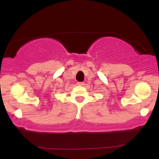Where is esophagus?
I'll return each instance as SVG.
<instances>
[{
  "label": "esophagus",
  "instance_id": "1",
  "mask_svg": "<svg viewBox=\"0 0 159 159\" xmlns=\"http://www.w3.org/2000/svg\"><path fill=\"white\" fill-rule=\"evenodd\" d=\"M77 84H78V85H81V86L84 85V82H78V83H77Z\"/></svg>",
  "mask_w": 159,
  "mask_h": 159
}]
</instances>
